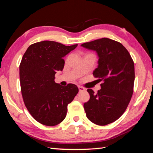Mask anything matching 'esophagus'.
I'll use <instances>...</instances> for the list:
<instances>
[{
  "mask_svg": "<svg viewBox=\"0 0 153 153\" xmlns=\"http://www.w3.org/2000/svg\"><path fill=\"white\" fill-rule=\"evenodd\" d=\"M78 88H79V92H82V91H84V90H85L84 88L82 87V86H78Z\"/></svg>",
  "mask_w": 153,
  "mask_h": 153,
  "instance_id": "1",
  "label": "esophagus"
}]
</instances>
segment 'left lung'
Segmentation results:
<instances>
[{
	"label": "left lung",
	"instance_id": "obj_1",
	"mask_svg": "<svg viewBox=\"0 0 153 153\" xmlns=\"http://www.w3.org/2000/svg\"><path fill=\"white\" fill-rule=\"evenodd\" d=\"M94 51L98 65L93 72L101 89L97 94L88 89L90 100L84 104L88 120L106 126L118 120L125 112L134 92V63L128 50L117 41L102 38L81 45Z\"/></svg>",
	"mask_w": 153,
	"mask_h": 153
}]
</instances>
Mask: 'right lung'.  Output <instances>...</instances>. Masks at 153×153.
<instances>
[{
    "instance_id": "add662e5",
    "label": "right lung",
    "mask_w": 153,
    "mask_h": 153,
    "mask_svg": "<svg viewBox=\"0 0 153 153\" xmlns=\"http://www.w3.org/2000/svg\"><path fill=\"white\" fill-rule=\"evenodd\" d=\"M77 45L65 46L54 41L30 45L19 65L21 91L25 107L38 122L54 126L65 118L67 105L78 93L76 85L62 86L55 75L64 67L63 57Z\"/></svg>"
}]
</instances>
